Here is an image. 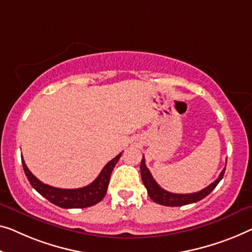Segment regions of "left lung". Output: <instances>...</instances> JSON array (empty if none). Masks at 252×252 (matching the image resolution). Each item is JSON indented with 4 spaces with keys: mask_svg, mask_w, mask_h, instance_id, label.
<instances>
[{
    "mask_svg": "<svg viewBox=\"0 0 252 252\" xmlns=\"http://www.w3.org/2000/svg\"><path fill=\"white\" fill-rule=\"evenodd\" d=\"M226 167V165H225ZM225 167L224 170L220 172L219 178H217L215 181H214L212 185L206 187L205 189H202L198 192L194 193H172L168 192V191L164 190L163 188L158 186L155 180H154L152 173H150L149 170L146 166L145 164V157H142L141 163H140V173H141V179L142 183H144L146 189H147V192L149 194L150 199L153 201H155L156 204L163 205V206H170V207H178V206H185L189 204H193V202H197L205 197H207L208 194L212 192V191L215 189L216 186L219 185L220 180L223 179L224 173H225Z\"/></svg>",
    "mask_w": 252,
    "mask_h": 252,
    "instance_id": "obj_1",
    "label": "left lung"
}]
</instances>
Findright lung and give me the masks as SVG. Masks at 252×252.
<instances>
[{
	"mask_svg": "<svg viewBox=\"0 0 252 252\" xmlns=\"http://www.w3.org/2000/svg\"><path fill=\"white\" fill-rule=\"evenodd\" d=\"M121 155L122 154H119L118 156L105 165L102 172L95 179V181L84 188H79V189H61V188L45 185L28 170L24 158H21V162L25 174L27 176L30 185L48 201L61 208H86L98 204L105 197L112 171H113L116 163L119 162Z\"/></svg>",
	"mask_w": 252,
	"mask_h": 252,
	"instance_id": "1",
	"label": "right lung"
}]
</instances>
